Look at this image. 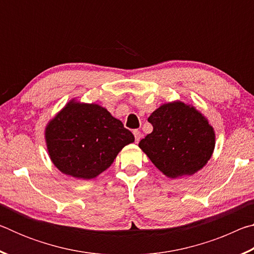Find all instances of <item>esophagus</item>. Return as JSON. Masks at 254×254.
Instances as JSON below:
<instances>
[{
	"label": "esophagus",
	"mask_w": 254,
	"mask_h": 254,
	"mask_svg": "<svg viewBox=\"0 0 254 254\" xmlns=\"http://www.w3.org/2000/svg\"><path fill=\"white\" fill-rule=\"evenodd\" d=\"M133 134H134V139H135V142L137 143L141 139V136H142V134H141V132L139 130H134L133 131Z\"/></svg>",
	"instance_id": "obj_1"
}]
</instances>
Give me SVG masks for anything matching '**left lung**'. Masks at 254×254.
<instances>
[{
    "label": "left lung",
    "instance_id": "1",
    "mask_svg": "<svg viewBox=\"0 0 254 254\" xmlns=\"http://www.w3.org/2000/svg\"><path fill=\"white\" fill-rule=\"evenodd\" d=\"M148 121L153 131L139 147L166 176L192 175L209 160L215 147L213 127L194 107L169 103L154 111Z\"/></svg>",
    "mask_w": 254,
    "mask_h": 254
}]
</instances>
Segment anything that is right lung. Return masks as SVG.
Returning a JSON list of instances; mask_svg holds the SVG:
<instances>
[{"mask_svg":"<svg viewBox=\"0 0 254 254\" xmlns=\"http://www.w3.org/2000/svg\"><path fill=\"white\" fill-rule=\"evenodd\" d=\"M46 140L51 160L62 173L92 179L109 168L134 136L104 107L70 102L50 121Z\"/></svg>","mask_w":254,"mask_h":254,"instance_id":"obj_1","label":"right lung"}]
</instances>
